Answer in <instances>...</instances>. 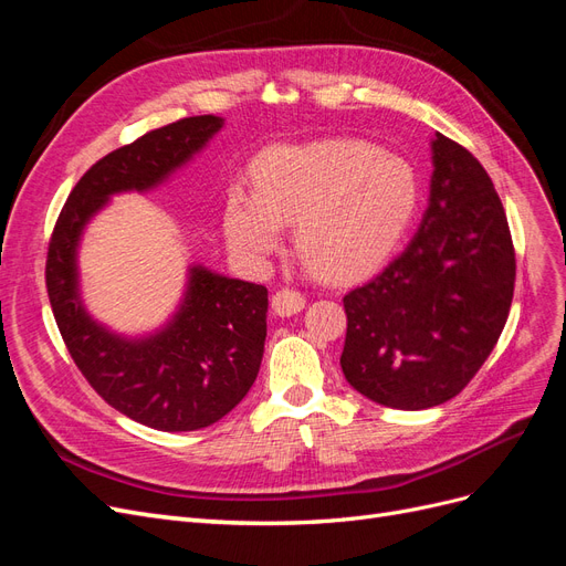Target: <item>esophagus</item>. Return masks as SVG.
Here are the masks:
<instances>
[{
    "mask_svg": "<svg viewBox=\"0 0 566 566\" xmlns=\"http://www.w3.org/2000/svg\"><path fill=\"white\" fill-rule=\"evenodd\" d=\"M303 307H305V298L294 289H280L277 294L272 296V310H275V315H280V317L298 315Z\"/></svg>",
    "mask_w": 566,
    "mask_h": 566,
    "instance_id": "obj_1",
    "label": "esophagus"
}]
</instances>
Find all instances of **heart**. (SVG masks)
Segmentation results:
<instances>
[{
	"instance_id": "1",
	"label": "heart",
	"mask_w": 566,
	"mask_h": 566,
	"mask_svg": "<svg viewBox=\"0 0 566 566\" xmlns=\"http://www.w3.org/2000/svg\"><path fill=\"white\" fill-rule=\"evenodd\" d=\"M253 188L228 190L223 226L232 249L261 261L296 223L310 272L350 282L388 261L418 202L405 159L361 140L277 145L253 161Z\"/></svg>"
}]
</instances>
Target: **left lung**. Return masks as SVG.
Here are the masks:
<instances>
[{"label": "left lung", "mask_w": 566, "mask_h": 566, "mask_svg": "<svg viewBox=\"0 0 566 566\" xmlns=\"http://www.w3.org/2000/svg\"><path fill=\"white\" fill-rule=\"evenodd\" d=\"M513 289L515 249L494 184L463 145L437 132L413 240L343 298L345 380L390 409L444 405L494 350Z\"/></svg>", "instance_id": "left-lung-1"}]
</instances>
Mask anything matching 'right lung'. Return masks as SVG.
Instances as JSON below:
<instances>
[{
  "label": "right lung",
  "instance_id": "obj_1",
  "mask_svg": "<svg viewBox=\"0 0 566 566\" xmlns=\"http://www.w3.org/2000/svg\"><path fill=\"white\" fill-rule=\"evenodd\" d=\"M223 124L216 115L186 117L98 159L72 188L49 242L46 291L72 359L107 405L164 432L207 428L242 402L261 369L268 289L195 263L171 319L153 334L124 336L84 307L77 253L113 195L161 186Z\"/></svg>",
  "mask_w": 566,
  "mask_h": 566
}]
</instances>
